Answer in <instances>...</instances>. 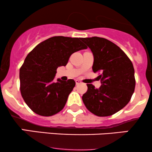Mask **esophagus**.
<instances>
[{
    "mask_svg": "<svg viewBox=\"0 0 152 152\" xmlns=\"http://www.w3.org/2000/svg\"><path fill=\"white\" fill-rule=\"evenodd\" d=\"M76 81V84H77V85H78V84H80V83H81V81H80V80H78V79H76V81Z\"/></svg>",
    "mask_w": 152,
    "mask_h": 152,
    "instance_id": "obj_1",
    "label": "esophagus"
}]
</instances>
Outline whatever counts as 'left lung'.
Wrapping results in <instances>:
<instances>
[{
  "mask_svg": "<svg viewBox=\"0 0 152 152\" xmlns=\"http://www.w3.org/2000/svg\"><path fill=\"white\" fill-rule=\"evenodd\" d=\"M81 40L93 53L92 69L99 73L102 82L99 88L87 84L82 100L96 116H111L123 109L133 95L136 84L133 64L119 47L106 38L94 36Z\"/></svg>",
  "mask_w": 152,
  "mask_h": 152,
  "instance_id": "obj_1",
  "label": "left lung"
}]
</instances>
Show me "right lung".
<instances>
[{
	"mask_svg": "<svg viewBox=\"0 0 152 152\" xmlns=\"http://www.w3.org/2000/svg\"><path fill=\"white\" fill-rule=\"evenodd\" d=\"M82 38L53 36L38 44L28 54L20 69V90L34 113L50 116L64 109L76 85L73 79L53 82L59 66L67 64L71 54L86 49Z\"/></svg>",
	"mask_w": 152,
	"mask_h": 152,
	"instance_id": "right-lung-1",
	"label": "right lung"
}]
</instances>
